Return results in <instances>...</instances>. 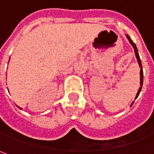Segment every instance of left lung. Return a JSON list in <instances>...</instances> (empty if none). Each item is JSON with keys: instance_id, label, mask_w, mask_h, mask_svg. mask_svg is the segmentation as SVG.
<instances>
[{"instance_id": "left-lung-1", "label": "left lung", "mask_w": 154, "mask_h": 154, "mask_svg": "<svg viewBox=\"0 0 154 154\" xmlns=\"http://www.w3.org/2000/svg\"><path fill=\"white\" fill-rule=\"evenodd\" d=\"M126 37L128 39V41H129V43L132 45V46L134 47V53H135V56H136V58H137V61H138V64H139V66H140V88H139V90H138L137 94H136V97H135V99L139 97V95H140V91H141V89H142V84H143V70H142V65H141V60H140V56H139V52H138L137 50V47H136V45H135V44L134 43L133 41H132V39L130 38V37L128 35V34H126ZM134 103V102L132 103L131 104V106L133 105Z\"/></svg>"}]
</instances>
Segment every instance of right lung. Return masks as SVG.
Segmentation results:
<instances>
[{
    "mask_svg": "<svg viewBox=\"0 0 154 154\" xmlns=\"http://www.w3.org/2000/svg\"><path fill=\"white\" fill-rule=\"evenodd\" d=\"M20 109H21V108H20Z\"/></svg>",
    "mask_w": 154,
    "mask_h": 154,
    "instance_id": "obj_1",
    "label": "right lung"
}]
</instances>
